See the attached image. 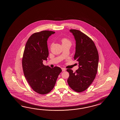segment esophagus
Here are the masks:
<instances>
[{
  "mask_svg": "<svg viewBox=\"0 0 120 120\" xmlns=\"http://www.w3.org/2000/svg\"><path fill=\"white\" fill-rule=\"evenodd\" d=\"M62 70L63 72H64V71H66V69L64 68H62Z\"/></svg>",
  "mask_w": 120,
  "mask_h": 120,
  "instance_id": "1",
  "label": "esophagus"
}]
</instances>
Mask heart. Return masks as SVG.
Returning a JSON list of instances; mask_svg holds the SVG:
<instances>
[{"label":"heart","instance_id":"heart-1","mask_svg":"<svg viewBox=\"0 0 120 120\" xmlns=\"http://www.w3.org/2000/svg\"><path fill=\"white\" fill-rule=\"evenodd\" d=\"M62 43L63 45H71L72 43L69 39L67 38H63L61 40Z\"/></svg>","mask_w":120,"mask_h":120}]
</instances>
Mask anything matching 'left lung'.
Segmentation results:
<instances>
[{
	"instance_id": "8db88e82",
	"label": "left lung",
	"mask_w": 120,
	"mask_h": 120,
	"mask_svg": "<svg viewBox=\"0 0 120 120\" xmlns=\"http://www.w3.org/2000/svg\"><path fill=\"white\" fill-rule=\"evenodd\" d=\"M76 41L75 53L74 59L79 63V68L69 73L67 82L75 92H81L87 89L94 80L98 64V53L95 43L92 39L81 31L70 29Z\"/></svg>"
}]
</instances>
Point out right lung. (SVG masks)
Listing matches in <instances>:
<instances>
[{
  "instance_id": "1",
  "label": "right lung",
  "mask_w": 120,
  "mask_h": 120,
  "mask_svg": "<svg viewBox=\"0 0 120 120\" xmlns=\"http://www.w3.org/2000/svg\"><path fill=\"white\" fill-rule=\"evenodd\" d=\"M55 33L53 31H41L32 34L28 39L24 51L22 66L24 75L31 89L41 95L47 94L53 89L60 68H51L43 64L49 55L47 41Z\"/></svg>"
}]
</instances>
